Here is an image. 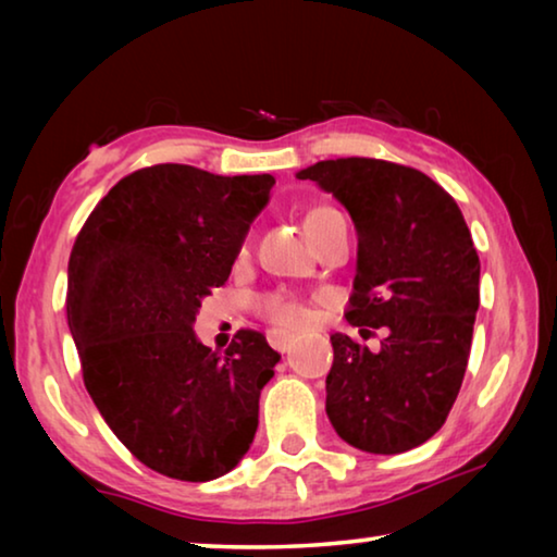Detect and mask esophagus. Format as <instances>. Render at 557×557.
I'll list each match as a JSON object with an SVG mask.
<instances>
[{"label":"esophagus","instance_id":"1","mask_svg":"<svg viewBox=\"0 0 557 557\" xmlns=\"http://www.w3.org/2000/svg\"><path fill=\"white\" fill-rule=\"evenodd\" d=\"M268 342H270L272 348H277L280 354H287L289 348H292V344H295V336L282 334V332H270L268 334Z\"/></svg>","mask_w":557,"mask_h":557}]
</instances>
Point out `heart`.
<instances>
[{"label": "heart", "mask_w": 557, "mask_h": 557, "mask_svg": "<svg viewBox=\"0 0 557 557\" xmlns=\"http://www.w3.org/2000/svg\"><path fill=\"white\" fill-rule=\"evenodd\" d=\"M334 215H342V213L336 209H329V206H317V209L309 211L305 219L307 233L314 235L319 225L329 219H334ZM262 312H265L270 322L280 329H305L309 322H312V312H309L305 301H299L297 297H289V295H268L262 299Z\"/></svg>", "instance_id": "1"}]
</instances>
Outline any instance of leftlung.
<instances>
[{"mask_svg": "<svg viewBox=\"0 0 557 557\" xmlns=\"http://www.w3.org/2000/svg\"><path fill=\"white\" fill-rule=\"evenodd\" d=\"M297 178L334 194L356 225L348 324L388 332L375 354L332 336L326 414L351 447L400 455L445 425L465 379L479 309L471 233L457 201L418 169L348 157Z\"/></svg>", "mask_w": 557, "mask_h": 557, "instance_id": "left-lung-1", "label": "left lung"}]
</instances>
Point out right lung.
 I'll use <instances>...</instances> for the list:
<instances>
[{"label":"right lung","instance_id":"add662e5","mask_svg":"<svg viewBox=\"0 0 557 557\" xmlns=\"http://www.w3.org/2000/svg\"><path fill=\"white\" fill-rule=\"evenodd\" d=\"M272 184L270 174L145 166L110 188L75 238L65 314L83 381L115 437L164 476L211 482L256 437L280 354L252 329L215 354L194 322Z\"/></svg>","mask_w":557,"mask_h":557}]
</instances>
